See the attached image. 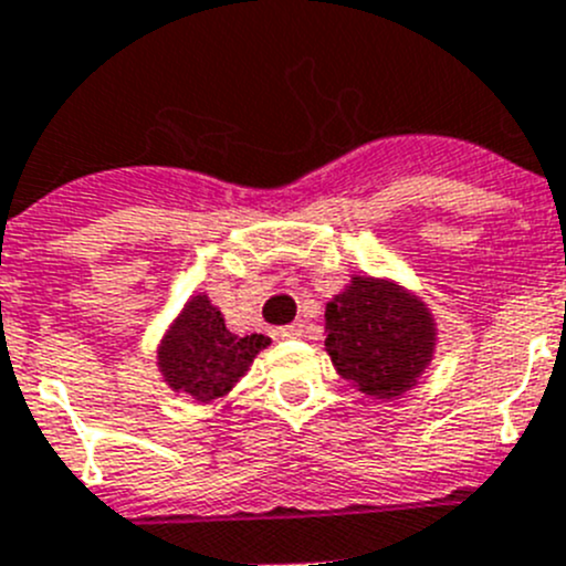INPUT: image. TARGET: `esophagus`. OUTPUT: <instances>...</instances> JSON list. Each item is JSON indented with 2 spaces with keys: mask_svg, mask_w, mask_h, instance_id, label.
I'll use <instances>...</instances> for the list:
<instances>
[{
  "mask_svg": "<svg viewBox=\"0 0 566 566\" xmlns=\"http://www.w3.org/2000/svg\"><path fill=\"white\" fill-rule=\"evenodd\" d=\"M279 337H282V339H301V337H304V323L295 321V323H290V326L279 328Z\"/></svg>",
  "mask_w": 566,
  "mask_h": 566,
  "instance_id": "obj_1",
  "label": "esophagus"
}]
</instances>
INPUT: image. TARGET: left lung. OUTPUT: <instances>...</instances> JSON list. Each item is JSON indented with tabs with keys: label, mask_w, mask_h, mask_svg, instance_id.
Segmentation results:
<instances>
[{
	"label": "left lung",
	"mask_w": 566,
	"mask_h": 566,
	"mask_svg": "<svg viewBox=\"0 0 566 566\" xmlns=\"http://www.w3.org/2000/svg\"><path fill=\"white\" fill-rule=\"evenodd\" d=\"M323 317L334 370L373 400H395L415 389L437 354V317L395 279L354 273Z\"/></svg>",
	"instance_id": "left-lung-1"
}]
</instances>
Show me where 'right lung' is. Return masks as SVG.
Returning a JSON list of instances; mask_svg holds the SVG:
<instances>
[{
	"label": "right lung",
	"mask_w": 566,
	"mask_h": 566,
	"mask_svg": "<svg viewBox=\"0 0 566 566\" xmlns=\"http://www.w3.org/2000/svg\"><path fill=\"white\" fill-rule=\"evenodd\" d=\"M268 345L271 337L265 334L240 337L229 332L210 295L196 293L168 323L157 345V370L168 389L188 395L196 403H212L229 395Z\"/></svg>",
	"instance_id": "add662e5"
}]
</instances>
